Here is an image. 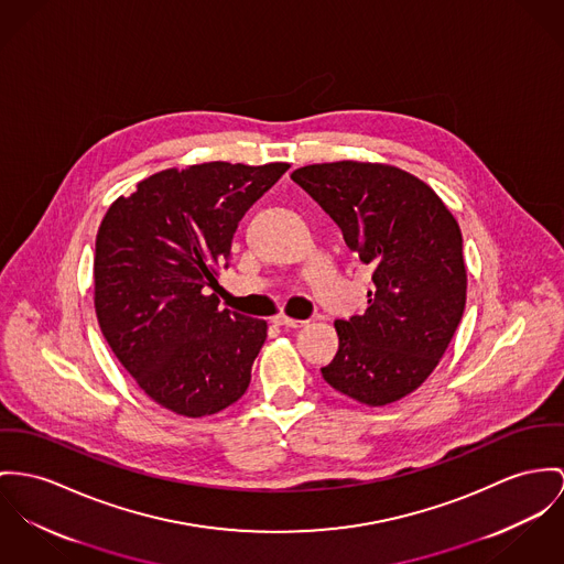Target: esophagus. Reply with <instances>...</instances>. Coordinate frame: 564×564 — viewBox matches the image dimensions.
I'll return each instance as SVG.
<instances>
[{"label":"esophagus","instance_id":"34e87169","mask_svg":"<svg viewBox=\"0 0 564 564\" xmlns=\"http://www.w3.org/2000/svg\"><path fill=\"white\" fill-rule=\"evenodd\" d=\"M274 324H276V326H285V328H301L306 322L288 317V315H276V317H274Z\"/></svg>","mask_w":564,"mask_h":564}]
</instances>
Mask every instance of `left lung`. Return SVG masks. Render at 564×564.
I'll return each mask as SVG.
<instances>
[{
  "label": "left lung",
  "mask_w": 564,
  "mask_h": 564,
  "mask_svg": "<svg viewBox=\"0 0 564 564\" xmlns=\"http://www.w3.org/2000/svg\"><path fill=\"white\" fill-rule=\"evenodd\" d=\"M292 180L373 265L362 315L337 319L339 351L324 380L365 405L419 389L451 344L466 306L462 229L416 175L380 163L306 165Z\"/></svg>",
  "instance_id": "obj_1"
}]
</instances>
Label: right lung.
Listing matches in <instances>:
<instances>
[{"label": "right lung", "mask_w": 564, "mask_h": 564, "mask_svg": "<svg viewBox=\"0 0 564 564\" xmlns=\"http://www.w3.org/2000/svg\"><path fill=\"white\" fill-rule=\"evenodd\" d=\"M290 170L202 163L165 170L118 197L94 258L100 330L139 389L175 414L210 416L238 401L268 324L208 294L240 218Z\"/></svg>", "instance_id": "right-lung-1"}]
</instances>
